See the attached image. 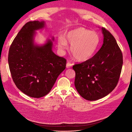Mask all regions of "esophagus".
<instances>
[{
    "mask_svg": "<svg viewBox=\"0 0 132 132\" xmlns=\"http://www.w3.org/2000/svg\"><path fill=\"white\" fill-rule=\"evenodd\" d=\"M71 66H72V64L71 63L69 62L66 63V68H70Z\"/></svg>",
    "mask_w": 132,
    "mask_h": 132,
    "instance_id": "1",
    "label": "esophagus"
}]
</instances>
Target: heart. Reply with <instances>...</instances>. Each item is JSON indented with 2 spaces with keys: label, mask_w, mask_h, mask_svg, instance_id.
I'll return each instance as SVG.
<instances>
[{
  "label": "heart",
  "mask_w": 132,
  "mask_h": 132,
  "mask_svg": "<svg viewBox=\"0 0 132 132\" xmlns=\"http://www.w3.org/2000/svg\"><path fill=\"white\" fill-rule=\"evenodd\" d=\"M100 41L96 32L79 27L68 32L65 39L59 38L58 46L61 50H65L68 49V43L70 44V51L74 57L78 61H85L95 54Z\"/></svg>",
  "instance_id": "heart-1"
}]
</instances>
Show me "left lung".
<instances>
[{"label": "left lung", "instance_id": "8db88e82", "mask_svg": "<svg viewBox=\"0 0 132 132\" xmlns=\"http://www.w3.org/2000/svg\"><path fill=\"white\" fill-rule=\"evenodd\" d=\"M103 44L94 57L72 69L78 93L87 100L105 97L116 87L121 72L122 54L112 35L102 28Z\"/></svg>", "mask_w": 132, "mask_h": 132}]
</instances>
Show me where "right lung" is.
<instances>
[{
	"instance_id": "1",
	"label": "right lung",
	"mask_w": 132,
	"mask_h": 132,
	"mask_svg": "<svg viewBox=\"0 0 132 132\" xmlns=\"http://www.w3.org/2000/svg\"><path fill=\"white\" fill-rule=\"evenodd\" d=\"M45 27L44 21L28 22L10 46L8 64L14 83L30 97L40 98L51 90L58 77L66 68V60L53 52V41L35 43L36 31Z\"/></svg>"
}]
</instances>
